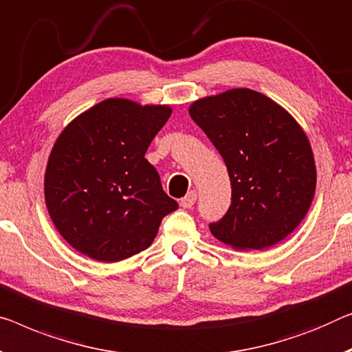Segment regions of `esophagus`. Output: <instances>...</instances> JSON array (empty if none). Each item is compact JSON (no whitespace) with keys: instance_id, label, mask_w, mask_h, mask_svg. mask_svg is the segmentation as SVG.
I'll return each instance as SVG.
<instances>
[{"instance_id":"obj_1","label":"esophagus","mask_w":352,"mask_h":352,"mask_svg":"<svg viewBox=\"0 0 352 352\" xmlns=\"http://www.w3.org/2000/svg\"><path fill=\"white\" fill-rule=\"evenodd\" d=\"M196 201H197V194H196V191H190L186 194L185 197L182 199V207L183 208H192L194 207V204H196Z\"/></svg>"}]
</instances>
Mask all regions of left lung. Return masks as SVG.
<instances>
[{
	"instance_id": "8db88e82",
	"label": "left lung",
	"mask_w": 352,
	"mask_h": 352,
	"mask_svg": "<svg viewBox=\"0 0 352 352\" xmlns=\"http://www.w3.org/2000/svg\"><path fill=\"white\" fill-rule=\"evenodd\" d=\"M190 115L223 156L232 188L208 228L237 250H265L296 229L311 206L316 166L305 133L285 109L248 88L199 99Z\"/></svg>"
}]
</instances>
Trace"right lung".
Here are the masks:
<instances>
[{"instance_id": "1", "label": "right lung", "mask_w": 352, "mask_h": 352, "mask_svg": "<svg viewBox=\"0 0 352 352\" xmlns=\"http://www.w3.org/2000/svg\"><path fill=\"white\" fill-rule=\"evenodd\" d=\"M170 112L106 99L60 134L44 192L52 221L72 248L102 262L128 259L148 248L162 218L178 208L145 160Z\"/></svg>"}]
</instances>
